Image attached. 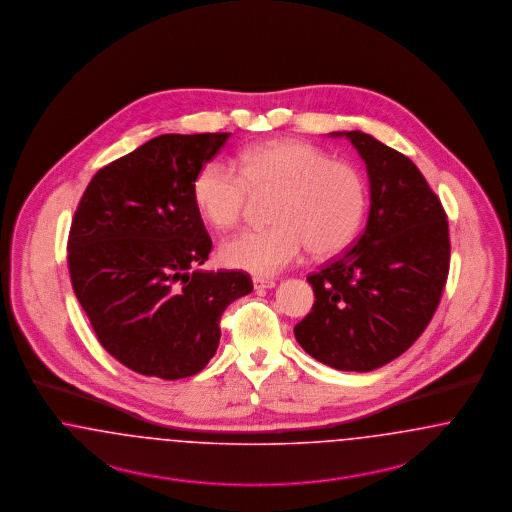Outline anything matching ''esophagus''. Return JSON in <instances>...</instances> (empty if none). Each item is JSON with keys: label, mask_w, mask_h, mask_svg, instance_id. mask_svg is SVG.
<instances>
[{"label": "esophagus", "mask_w": 512, "mask_h": 512, "mask_svg": "<svg viewBox=\"0 0 512 512\" xmlns=\"http://www.w3.org/2000/svg\"><path fill=\"white\" fill-rule=\"evenodd\" d=\"M252 285H254V289L256 290L273 289V287H275V281H273V279H266V277H254V279H252Z\"/></svg>", "instance_id": "esophagus-1"}]
</instances>
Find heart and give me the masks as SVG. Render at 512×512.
<instances>
[{
    "mask_svg": "<svg viewBox=\"0 0 512 512\" xmlns=\"http://www.w3.org/2000/svg\"><path fill=\"white\" fill-rule=\"evenodd\" d=\"M279 191L267 229H246L222 246L223 262L252 275H275L310 246L331 256L348 245L363 220L367 189L356 166L304 141H267L246 149L241 170L212 160L202 166L193 197L218 229L243 220L250 195Z\"/></svg>",
    "mask_w": 512,
    "mask_h": 512,
    "instance_id": "heart-1",
    "label": "heart"
}]
</instances>
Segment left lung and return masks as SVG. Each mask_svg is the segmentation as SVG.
<instances>
[{
	"label": "left lung",
	"instance_id": "obj_1",
	"mask_svg": "<svg viewBox=\"0 0 512 512\" xmlns=\"http://www.w3.org/2000/svg\"><path fill=\"white\" fill-rule=\"evenodd\" d=\"M331 135L363 158L371 208L356 245L308 275L315 302L294 336L317 361L365 373L401 356L430 323L449 273V227L407 156L357 130Z\"/></svg>",
	"mask_w": 512,
	"mask_h": 512
}]
</instances>
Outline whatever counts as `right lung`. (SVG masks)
<instances>
[{"instance_id":"add662e5","label":"right lung","mask_w":512,"mask_h":512,"mask_svg":"<svg viewBox=\"0 0 512 512\" xmlns=\"http://www.w3.org/2000/svg\"><path fill=\"white\" fill-rule=\"evenodd\" d=\"M231 134H164L101 168L68 235L72 289L101 346L145 377H193L220 344L245 271H202L212 239L193 185Z\"/></svg>"}]
</instances>
